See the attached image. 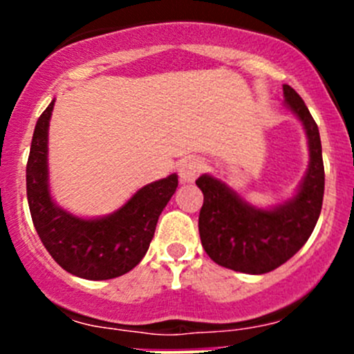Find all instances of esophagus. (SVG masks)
I'll return each mask as SVG.
<instances>
[{
    "instance_id": "1",
    "label": "esophagus",
    "mask_w": 354,
    "mask_h": 354,
    "mask_svg": "<svg viewBox=\"0 0 354 354\" xmlns=\"http://www.w3.org/2000/svg\"><path fill=\"white\" fill-rule=\"evenodd\" d=\"M205 164L200 157H187L183 162L180 164V178L183 183H192L197 180V176L203 171Z\"/></svg>"
}]
</instances>
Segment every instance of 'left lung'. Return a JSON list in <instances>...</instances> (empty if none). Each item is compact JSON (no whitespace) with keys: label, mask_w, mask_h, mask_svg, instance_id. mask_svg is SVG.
I'll return each instance as SVG.
<instances>
[{"label":"left lung","mask_w":354,"mask_h":354,"mask_svg":"<svg viewBox=\"0 0 354 354\" xmlns=\"http://www.w3.org/2000/svg\"><path fill=\"white\" fill-rule=\"evenodd\" d=\"M283 92L308 138V171L295 197L274 209H259L210 174L195 181L203 194L198 216L203 250L216 263L238 272L266 274L288 262L306 243L322 210L326 173L319 127L295 88L283 85Z\"/></svg>","instance_id":"left-lung-1"}]
</instances>
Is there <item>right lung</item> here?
I'll list each match as a JSON object with an SVG mask.
<instances>
[{"mask_svg": "<svg viewBox=\"0 0 354 354\" xmlns=\"http://www.w3.org/2000/svg\"><path fill=\"white\" fill-rule=\"evenodd\" d=\"M55 101L39 116L27 160L32 223L49 255L66 272L91 281L120 277L138 266L154 238L160 212L176 192L178 176L145 185L116 212L82 219L53 202L48 181V128Z\"/></svg>", "mask_w": 354, "mask_h": 354, "instance_id": "1", "label": "right lung"}]
</instances>
